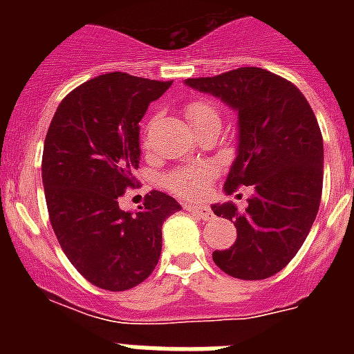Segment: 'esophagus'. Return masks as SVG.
I'll return each instance as SVG.
<instances>
[{
    "instance_id": "esophagus-1",
    "label": "esophagus",
    "mask_w": 354,
    "mask_h": 354,
    "mask_svg": "<svg viewBox=\"0 0 354 354\" xmlns=\"http://www.w3.org/2000/svg\"><path fill=\"white\" fill-rule=\"evenodd\" d=\"M187 211H191V213H193V215L196 216L198 221H204V222L211 221V218L215 216L213 215V211H211L209 205H205V204H189Z\"/></svg>"
}]
</instances>
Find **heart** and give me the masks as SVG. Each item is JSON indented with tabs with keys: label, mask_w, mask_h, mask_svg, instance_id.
<instances>
[{
	"label": "heart",
	"mask_w": 354,
	"mask_h": 354,
	"mask_svg": "<svg viewBox=\"0 0 354 354\" xmlns=\"http://www.w3.org/2000/svg\"><path fill=\"white\" fill-rule=\"evenodd\" d=\"M185 115H187L191 127L196 130L202 128H221L222 127V115L221 110L216 104L207 101H193L185 106ZM154 128V119L147 122L145 127V145L150 143V133ZM209 182V172L205 169H194V167H187V169H178L167 178V185L178 194L183 196H200L204 193Z\"/></svg>",
	"instance_id": "b5f03b06"
}]
</instances>
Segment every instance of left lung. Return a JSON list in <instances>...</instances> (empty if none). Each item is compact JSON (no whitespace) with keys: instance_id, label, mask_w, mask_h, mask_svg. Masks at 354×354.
Returning <instances> with one entry per match:
<instances>
[{"instance_id":"8db88e82","label":"left lung","mask_w":354,"mask_h":354,"mask_svg":"<svg viewBox=\"0 0 354 354\" xmlns=\"http://www.w3.org/2000/svg\"><path fill=\"white\" fill-rule=\"evenodd\" d=\"M185 84L218 97L239 115L236 158L224 191L253 185L246 211L233 202L211 205L236 227L235 244L213 252V261L236 279L272 277L299 252L318 215L324 138L316 115L296 86L261 68L187 79Z\"/></svg>"}]
</instances>
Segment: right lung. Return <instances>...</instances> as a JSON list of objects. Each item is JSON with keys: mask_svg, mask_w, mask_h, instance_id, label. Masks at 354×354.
<instances>
[{"mask_svg": "<svg viewBox=\"0 0 354 354\" xmlns=\"http://www.w3.org/2000/svg\"><path fill=\"white\" fill-rule=\"evenodd\" d=\"M172 82L108 73L75 88L47 130L41 182L53 232L91 285L121 292L143 283L161 255V227L182 209L152 191L139 211L119 207L139 167V121Z\"/></svg>", "mask_w": 354, "mask_h": 354, "instance_id": "obj_1", "label": "right lung"}]
</instances>
